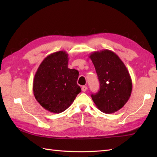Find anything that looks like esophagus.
I'll list each match as a JSON object with an SVG mask.
<instances>
[{
    "instance_id": "obj_1",
    "label": "esophagus",
    "mask_w": 157,
    "mask_h": 157,
    "mask_svg": "<svg viewBox=\"0 0 157 157\" xmlns=\"http://www.w3.org/2000/svg\"><path fill=\"white\" fill-rule=\"evenodd\" d=\"M82 90L83 92H86V90H87V86H83L82 87Z\"/></svg>"
}]
</instances>
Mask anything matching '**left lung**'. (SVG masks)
Segmentation results:
<instances>
[{"label":"left lung","instance_id":"8db88e82","mask_svg":"<svg viewBox=\"0 0 157 157\" xmlns=\"http://www.w3.org/2000/svg\"><path fill=\"white\" fill-rule=\"evenodd\" d=\"M100 82V90L92 94L100 111L113 113L121 109L131 96L132 82L124 63L109 50L96 51L90 55Z\"/></svg>","mask_w":157,"mask_h":157}]
</instances>
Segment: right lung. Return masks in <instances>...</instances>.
Wrapping results in <instances>:
<instances>
[{"label": "right lung", "instance_id": "1", "mask_svg": "<svg viewBox=\"0 0 157 157\" xmlns=\"http://www.w3.org/2000/svg\"><path fill=\"white\" fill-rule=\"evenodd\" d=\"M68 54L58 51L43 60L34 75L33 92L39 104L49 112L60 113L74 101L81 88L79 72L68 68Z\"/></svg>", "mask_w": 157, "mask_h": 157}]
</instances>
